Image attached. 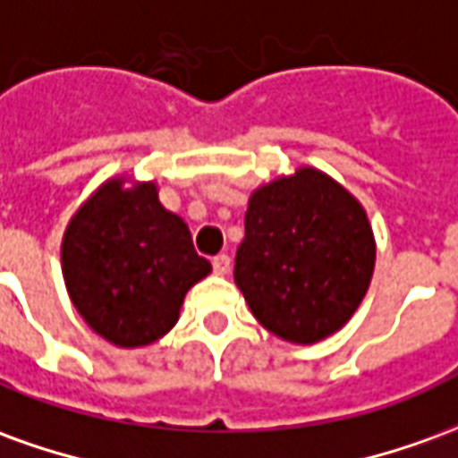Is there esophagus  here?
Listing matches in <instances>:
<instances>
[{
  "instance_id": "1",
  "label": "esophagus",
  "mask_w": 458,
  "mask_h": 458,
  "mask_svg": "<svg viewBox=\"0 0 458 458\" xmlns=\"http://www.w3.org/2000/svg\"><path fill=\"white\" fill-rule=\"evenodd\" d=\"M213 272H216V275H228L230 255H225V252H223V255H216V258H213Z\"/></svg>"
}]
</instances>
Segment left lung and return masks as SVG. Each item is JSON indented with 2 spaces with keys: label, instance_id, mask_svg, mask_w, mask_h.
Masks as SVG:
<instances>
[{
  "label": "left lung",
  "instance_id": "left-lung-1",
  "mask_svg": "<svg viewBox=\"0 0 458 458\" xmlns=\"http://www.w3.org/2000/svg\"><path fill=\"white\" fill-rule=\"evenodd\" d=\"M373 269L363 203L321 169L299 166L250 193L235 284L269 334L311 345L341 331Z\"/></svg>",
  "mask_w": 458,
  "mask_h": 458
}]
</instances>
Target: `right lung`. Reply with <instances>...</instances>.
<instances>
[{"label": "right lung", "mask_w": 458, "mask_h": 458, "mask_svg": "<svg viewBox=\"0 0 458 458\" xmlns=\"http://www.w3.org/2000/svg\"><path fill=\"white\" fill-rule=\"evenodd\" d=\"M68 297L98 336L141 348L166 336L183 297L210 275L189 225L161 206L157 181L110 176L81 203L61 242Z\"/></svg>", "instance_id": "obj_1"}]
</instances>
